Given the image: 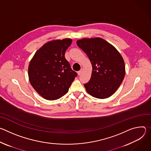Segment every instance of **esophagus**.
I'll return each mask as SVG.
<instances>
[{"label": "esophagus", "mask_w": 151, "mask_h": 151, "mask_svg": "<svg viewBox=\"0 0 151 151\" xmlns=\"http://www.w3.org/2000/svg\"><path fill=\"white\" fill-rule=\"evenodd\" d=\"M82 72H83V69H81L79 71H78V75H81L82 73Z\"/></svg>", "instance_id": "esophagus-1"}]
</instances>
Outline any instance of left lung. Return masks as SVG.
<instances>
[{"label": "left lung", "instance_id": "1", "mask_svg": "<svg viewBox=\"0 0 151 151\" xmlns=\"http://www.w3.org/2000/svg\"><path fill=\"white\" fill-rule=\"evenodd\" d=\"M76 44L87 55L93 67L91 79L84 84L86 91L98 99L111 97L125 76V64L121 55L100 37L83 38L77 40Z\"/></svg>", "mask_w": 151, "mask_h": 151}]
</instances>
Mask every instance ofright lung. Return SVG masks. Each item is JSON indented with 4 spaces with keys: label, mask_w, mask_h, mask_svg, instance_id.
<instances>
[{
    "label": "right lung",
    "mask_w": 151,
    "mask_h": 151,
    "mask_svg": "<svg viewBox=\"0 0 151 151\" xmlns=\"http://www.w3.org/2000/svg\"><path fill=\"white\" fill-rule=\"evenodd\" d=\"M69 38L50 41L35 54L28 69L33 88L47 100H57L66 94L77 73L64 57L71 45Z\"/></svg>",
    "instance_id": "add662e5"
}]
</instances>
